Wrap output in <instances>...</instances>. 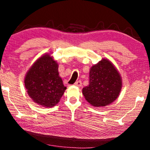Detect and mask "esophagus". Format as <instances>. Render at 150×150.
<instances>
[{"label":"esophagus","mask_w":150,"mask_h":150,"mask_svg":"<svg viewBox=\"0 0 150 150\" xmlns=\"http://www.w3.org/2000/svg\"><path fill=\"white\" fill-rule=\"evenodd\" d=\"M82 81L81 80H77V81H76V82H75V84H74V85H75V86H77V87H80V86H82Z\"/></svg>","instance_id":"esophagus-1"}]
</instances>
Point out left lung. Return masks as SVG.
<instances>
[{
  "label": "left lung",
  "mask_w": 150,
  "mask_h": 150,
  "mask_svg": "<svg viewBox=\"0 0 150 150\" xmlns=\"http://www.w3.org/2000/svg\"><path fill=\"white\" fill-rule=\"evenodd\" d=\"M121 87L118 70L108 60L102 59L91 68L89 85L82 89V94L94 106H104L116 100Z\"/></svg>",
  "instance_id": "1"
}]
</instances>
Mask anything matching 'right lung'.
<instances>
[{
    "label": "right lung",
    "instance_id": "obj_1",
    "mask_svg": "<svg viewBox=\"0 0 150 150\" xmlns=\"http://www.w3.org/2000/svg\"><path fill=\"white\" fill-rule=\"evenodd\" d=\"M58 65L49 54L37 60L26 75L25 85L34 102L52 107L59 101L66 87L58 75Z\"/></svg>",
    "mask_w": 150,
    "mask_h": 150
}]
</instances>
